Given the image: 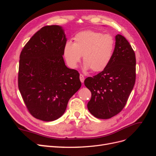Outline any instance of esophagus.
Wrapping results in <instances>:
<instances>
[{
  "label": "esophagus",
  "mask_w": 156,
  "mask_h": 156,
  "mask_svg": "<svg viewBox=\"0 0 156 156\" xmlns=\"http://www.w3.org/2000/svg\"><path fill=\"white\" fill-rule=\"evenodd\" d=\"M79 78H80V81H81V83H83L84 81V75H82V74H80Z\"/></svg>",
  "instance_id": "esophagus-1"
}]
</instances>
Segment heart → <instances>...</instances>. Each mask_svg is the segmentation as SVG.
Masks as SVG:
<instances>
[{"label": "heart", "instance_id": "b5f03b06", "mask_svg": "<svg viewBox=\"0 0 156 156\" xmlns=\"http://www.w3.org/2000/svg\"><path fill=\"white\" fill-rule=\"evenodd\" d=\"M73 40V43L68 41L64 48V58L69 67L76 68L82 55L86 69L100 72L107 67L115 47V40L112 35L84 30L77 33Z\"/></svg>", "mask_w": 156, "mask_h": 156}]
</instances>
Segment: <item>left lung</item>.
<instances>
[{"label":"left lung","instance_id":"obj_1","mask_svg":"<svg viewBox=\"0 0 156 156\" xmlns=\"http://www.w3.org/2000/svg\"><path fill=\"white\" fill-rule=\"evenodd\" d=\"M115 48L107 67L84 80L92 93L88 109L100 119H108L125 107L136 79L135 54L131 45L120 34L115 37Z\"/></svg>","mask_w":156,"mask_h":156}]
</instances>
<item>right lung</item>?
Returning <instances> with one entry per match:
<instances>
[{"instance_id": "right-lung-1", "label": "right lung", "mask_w": 156, "mask_h": 156, "mask_svg": "<svg viewBox=\"0 0 156 156\" xmlns=\"http://www.w3.org/2000/svg\"><path fill=\"white\" fill-rule=\"evenodd\" d=\"M66 38L62 27H42L20 54L18 87L30 114L50 122L58 119L68 101L81 87L79 73L65 65Z\"/></svg>"}]
</instances>
